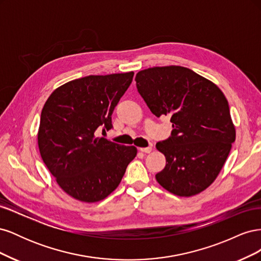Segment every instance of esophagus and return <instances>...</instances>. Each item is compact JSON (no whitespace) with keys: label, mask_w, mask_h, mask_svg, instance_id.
<instances>
[{"label":"esophagus","mask_w":261,"mask_h":261,"mask_svg":"<svg viewBox=\"0 0 261 261\" xmlns=\"http://www.w3.org/2000/svg\"><path fill=\"white\" fill-rule=\"evenodd\" d=\"M139 150L141 152H145V153H150L152 151V147L149 146V147H145V148H139Z\"/></svg>","instance_id":"esophagus-1"}]
</instances>
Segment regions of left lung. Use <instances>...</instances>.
Here are the masks:
<instances>
[{
	"label": "left lung",
	"instance_id": "1",
	"mask_svg": "<svg viewBox=\"0 0 261 261\" xmlns=\"http://www.w3.org/2000/svg\"><path fill=\"white\" fill-rule=\"evenodd\" d=\"M135 81L150 111L171 117V136L155 145L167 160L155 175L158 183L181 197L201 193L217 178L235 141L223 92L194 70L175 65L140 70Z\"/></svg>",
	"mask_w": 261,
	"mask_h": 261
}]
</instances>
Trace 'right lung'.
Masks as SVG:
<instances>
[{
	"instance_id": "add662e5",
	"label": "right lung",
	"mask_w": 261,
	"mask_h": 261,
	"mask_svg": "<svg viewBox=\"0 0 261 261\" xmlns=\"http://www.w3.org/2000/svg\"><path fill=\"white\" fill-rule=\"evenodd\" d=\"M134 72L90 75L55 89L43 106L38 146L60 187L84 202L105 199L121 183L134 146L118 145L97 130L111 129L112 113Z\"/></svg>"
}]
</instances>
